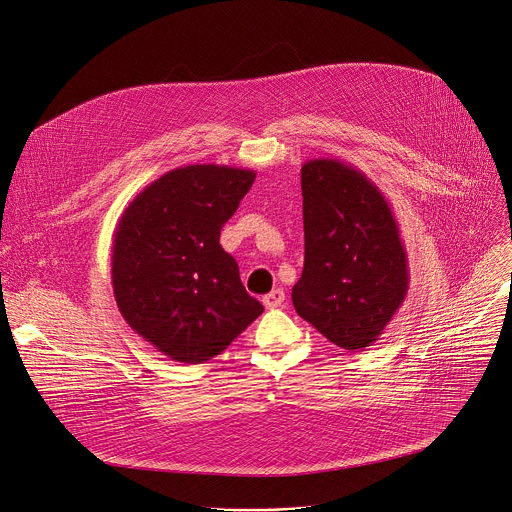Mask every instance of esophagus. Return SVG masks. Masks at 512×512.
<instances>
[{"mask_svg":"<svg viewBox=\"0 0 512 512\" xmlns=\"http://www.w3.org/2000/svg\"><path fill=\"white\" fill-rule=\"evenodd\" d=\"M266 309H276V306H280L284 302V290L282 288H274L272 292H268L264 298H262Z\"/></svg>","mask_w":512,"mask_h":512,"instance_id":"1","label":"esophagus"}]
</instances>
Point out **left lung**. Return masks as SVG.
<instances>
[{
    "label": "left lung",
    "instance_id": "8db88e82",
    "mask_svg": "<svg viewBox=\"0 0 512 512\" xmlns=\"http://www.w3.org/2000/svg\"><path fill=\"white\" fill-rule=\"evenodd\" d=\"M304 268L296 313L341 349L379 339L405 300L410 270L399 226L381 189L339 159L300 169Z\"/></svg>",
    "mask_w": 512,
    "mask_h": 512
}]
</instances>
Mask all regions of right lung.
Here are the masks:
<instances>
[{
  "label": "right lung",
  "instance_id": "obj_1",
  "mask_svg": "<svg viewBox=\"0 0 512 512\" xmlns=\"http://www.w3.org/2000/svg\"><path fill=\"white\" fill-rule=\"evenodd\" d=\"M254 179L242 167H177L137 193L117 224L111 276L119 311L173 361H210L264 311L220 246Z\"/></svg>",
  "mask_w": 512,
  "mask_h": 512
}]
</instances>
